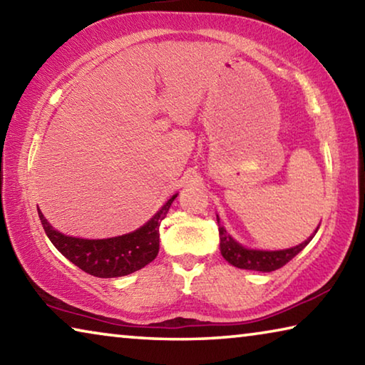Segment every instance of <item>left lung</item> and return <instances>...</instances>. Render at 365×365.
<instances>
[{
    "label": "left lung",
    "mask_w": 365,
    "mask_h": 365,
    "mask_svg": "<svg viewBox=\"0 0 365 365\" xmlns=\"http://www.w3.org/2000/svg\"><path fill=\"white\" fill-rule=\"evenodd\" d=\"M217 224H219V235H220V252L225 261H228L238 269L257 270V272H272L283 267V265L292 261V259L298 255L301 250L306 248L307 243L311 242L314 235H316L319 230L317 228L312 237H309L304 243L294 246V248L280 250V251H259V250L243 248L242 245L235 242L230 235H227L225 228L220 225L219 215H217Z\"/></svg>",
    "instance_id": "obj_1"
}]
</instances>
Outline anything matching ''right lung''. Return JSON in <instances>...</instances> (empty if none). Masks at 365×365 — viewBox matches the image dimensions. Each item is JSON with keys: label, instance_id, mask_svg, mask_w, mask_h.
<instances>
[{"label": "right lung", "instance_id": "right-lung-1", "mask_svg": "<svg viewBox=\"0 0 365 365\" xmlns=\"http://www.w3.org/2000/svg\"><path fill=\"white\" fill-rule=\"evenodd\" d=\"M174 195L159 209L154 217L132 233L106 240H85L66 237L48 224L38 209V217L48 238L61 255L86 274L100 279H114L143 269L159 251V225L168 215Z\"/></svg>", "mask_w": 365, "mask_h": 365}]
</instances>
